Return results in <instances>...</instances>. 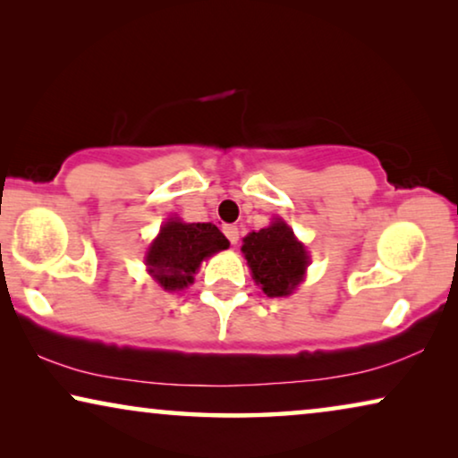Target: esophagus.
<instances>
[{
	"label": "esophagus",
	"instance_id": "esophagus-1",
	"mask_svg": "<svg viewBox=\"0 0 458 458\" xmlns=\"http://www.w3.org/2000/svg\"><path fill=\"white\" fill-rule=\"evenodd\" d=\"M223 233L227 235V240H229L231 243H237V240H240V229H237L235 225H225Z\"/></svg>",
	"mask_w": 458,
	"mask_h": 458
}]
</instances>
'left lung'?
I'll return each instance as SVG.
<instances>
[{
  "instance_id": "obj_1",
  "label": "left lung",
  "mask_w": 458,
  "mask_h": 458,
  "mask_svg": "<svg viewBox=\"0 0 458 458\" xmlns=\"http://www.w3.org/2000/svg\"><path fill=\"white\" fill-rule=\"evenodd\" d=\"M242 252L246 254L254 281L267 296L292 293L309 267V254L284 221H275L271 227L243 237Z\"/></svg>"
}]
</instances>
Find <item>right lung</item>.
<instances>
[{
  "mask_svg": "<svg viewBox=\"0 0 458 458\" xmlns=\"http://www.w3.org/2000/svg\"><path fill=\"white\" fill-rule=\"evenodd\" d=\"M229 246L227 237L212 223H181L171 218L156 237L146 256L149 273L165 290H181L193 281V273L206 256Z\"/></svg>",
  "mask_w": 458,
  "mask_h": 458,
  "instance_id": "right-lung-1",
  "label": "right lung"
}]
</instances>
